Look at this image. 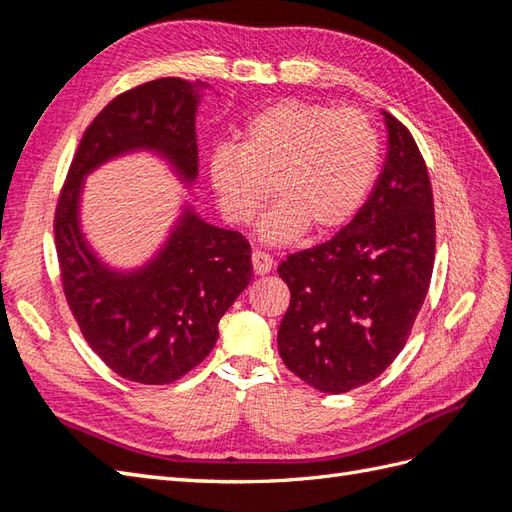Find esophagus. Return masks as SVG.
<instances>
[{
  "label": "esophagus",
  "mask_w": 512,
  "mask_h": 512,
  "mask_svg": "<svg viewBox=\"0 0 512 512\" xmlns=\"http://www.w3.org/2000/svg\"><path fill=\"white\" fill-rule=\"evenodd\" d=\"M251 259H253V270L257 272V275H268V272L272 270V264H275L272 255H268L266 251H259V248H255Z\"/></svg>",
  "instance_id": "34e87169"
}]
</instances>
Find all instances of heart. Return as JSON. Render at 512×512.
I'll return each mask as SVG.
<instances>
[{
  "instance_id": "b5f03b06",
  "label": "heart",
  "mask_w": 512,
  "mask_h": 512,
  "mask_svg": "<svg viewBox=\"0 0 512 512\" xmlns=\"http://www.w3.org/2000/svg\"><path fill=\"white\" fill-rule=\"evenodd\" d=\"M379 168L377 128L358 109L281 100L257 111L240 144L213 150L209 176L220 211L248 224L270 194L279 200L259 222L268 244H288L307 227L325 235L360 211Z\"/></svg>"
}]
</instances>
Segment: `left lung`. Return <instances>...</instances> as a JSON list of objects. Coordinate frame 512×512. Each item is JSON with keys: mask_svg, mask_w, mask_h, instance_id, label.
Instances as JSON below:
<instances>
[{"mask_svg": "<svg viewBox=\"0 0 512 512\" xmlns=\"http://www.w3.org/2000/svg\"><path fill=\"white\" fill-rule=\"evenodd\" d=\"M388 154L373 194L329 242L292 253L277 344L305 384L340 395L373 382L406 347L430 288L436 220L417 141L384 111Z\"/></svg>", "mask_w": 512, "mask_h": 512, "instance_id": "8db88e82", "label": "left lung"}]
</instances>
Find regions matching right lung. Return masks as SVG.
Wrapping results in <instances>:
<instances>
[{
	"label": "right lung",
	"mask_w": 512,
	"mask_h": 512,
	"mask_svg": "<svg viewBox=\"0 0 512 512\" xmlns=\"http://www.w3.org/2000/svg\"><path fill=\"white\" fill-rule=\"evenodd\" d=\"M202 87L205 82L157 78L117 95L82 135L56 202L54 240L69 310L100 360L137 384L176 382L207 358L220 318L251 283V244L185 207L146 266L111 270L80 231L82 181L113 157L154 150L192 183Z\"/></svg>",
	"instance_id": "obj_1"
}]
</instances>
